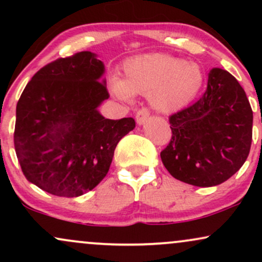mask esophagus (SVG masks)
<instances>
[{"label":"esophagus","mask_w":262,"mask_h":262,"mask_svg":"<svg viewBox=\"0 0 262 262\" xmlns=\"http://www.w3.org/2000/svg\"><path fill=\"white\" fill-rule=\"evenodd\" d=\"M149 116H150L149 108L143 107V108H140L139 111H137V114H135V119H137V122L139 123V124H144V123L148 121Z\"/></svg>","instance_id":"esophagus-1"}]
</instances>
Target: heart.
Instances as JSON below:
<instances>
[{"label": "heart", "instance_id": "1", "mask_svg": "<svg viewBox=\"0 0 262 262\" xmlns=\"http://www.w3.org/2000/svg\"><path fill=\"white\" fill-rule=\"evenodd\" d=\"M203 85V74L196 62L167 54H145L128 59L123 79L114 76V95L128 100L132 95L149 93L150 103L165 113L182 110L196 98Z\"/></svg>", "mask_w": 262, "mask_h": 262}]
</instances>
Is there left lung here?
Wrapping results in <instances>:
<instances>
[{
    "label": "left lung",
    "mask_w": 262,
    "mask_h": 262,
    "mask_svg": "<svg viewBox=\"0 0 262 262\" xmlns=\"http://www.w3.org/2000/svg\"><path fill=\"white\" fill-rule=\"evenodd\" d=\"M170 143L160 152L175 179L200 187L227 181L244 165L252 140V110L235 77L212 69L200 100L171 114Z\"/></svg>",
    "instance_id": "obj_1"
}]
</instances>
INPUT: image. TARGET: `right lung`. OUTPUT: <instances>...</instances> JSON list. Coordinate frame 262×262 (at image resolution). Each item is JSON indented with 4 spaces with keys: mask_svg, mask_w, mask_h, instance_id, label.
Masks as SVG:
<instances>
[{
    "mask_svg": "<svg viewBox=\"0 0 262 262\" xmlns=\"http://www.w3.org/2000/svg\"><path fill=\"white\" fill-rule=\"evenodd\" d=\"M103 62L91 52L59 58L38 71L20 95L14 149L23 175L45 192L77 197L110 170L133 118L106 119L97 107L110 97Z\"/></svg>",
    "mask_w": 262,
    "mask_h": 262,
    "instance_id": "right-lung-1",
    "label": "right lung"
}]
</instances>
